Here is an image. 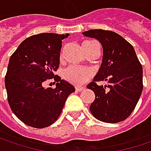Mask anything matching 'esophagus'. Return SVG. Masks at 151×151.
I'll list each match as a JSON object with an SVG mask.
<instances>
[{"mask_svg": "<svg viewBox=\"0 0 151 151\" xmlns=\"http://www.w3.org/2000/svg\"><path fill=\"white\" fill-rule=\"evenodd\" d=\"M75 89L77 92H81V91H83V90L85 89V87H84V86H75Z\"/></svg>", "mask_w": 151, "mask_h": 151, "instance_id": "obj_1", "label": "esophagus"}]
</instances>
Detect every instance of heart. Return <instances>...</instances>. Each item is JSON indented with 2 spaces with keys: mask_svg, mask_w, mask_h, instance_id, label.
<instances>
[{
  "mask_svg": "<svg viewBox=\"0 0 151 151\" xmlns=\"http://www.w3.org/2000/svg\"><path fill=\"white\" fill-rule=\"evenodd\" d=\"M94 43L95 42H93V41L84 42L82 45L84 51L86 52L89 50L90 46ZM64 76L67 81H69L74 85H81L91 78L92 73L90 70H88L86 68H82V67H78V66H71L65 71Z\"/></svg>",
  "mask_w": 151,
  "mask_h": 151,
  "instance_id": "obj_1",
  "label": "heart"
}]
</instances>
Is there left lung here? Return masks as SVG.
<instances>
[{"label": "left lung", "instance_id": "8db88e82", "mask_svg": "<svg viewBox=\"0 0 151 151\" xmlns=\"http://www.w3.org/2000/svg\"><path fill=\"white\" fill-rule=\"evenodd\" d=\"M82 34L96 38L103 48L100 71L94 82L87 86L95 94L90 111L103 122H122L135 109L143 87L142 66L136 51L127 40L111 30L90 29ZM99 81H106L107 85L99 86Z\"/></svg>", "mask_w": 151, "mask_h": 151}]
</instances>
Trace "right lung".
Returning <instances> with one entry per match:
<instances>
[{
  "instance_id": "1",
  "label": "right lung",
  "mask_w": 151,
  "mask_h": 151,
  "mask_svg": "<svg viewBox=\"0 0 151 151\" xmlns=\"http://www.w3.org/2000/svg\"><path fill=\"white\" fill-rule=\"evenodd\" d=\"M69 34L41 33L26 38L11 55L5 76L8 101L24 124L44 129L59 117L73 85L55 75L59 66L62 40ZM53 78L55 88L43 87Z\"/></svg>"
}]
</instances>
